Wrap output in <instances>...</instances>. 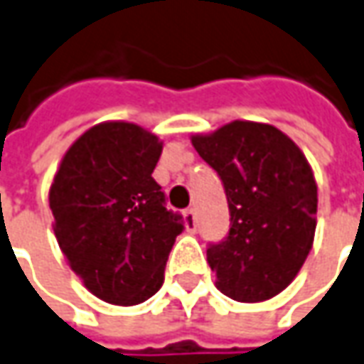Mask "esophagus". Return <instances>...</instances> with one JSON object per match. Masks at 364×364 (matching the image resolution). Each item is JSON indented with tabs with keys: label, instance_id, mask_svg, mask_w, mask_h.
I'll return each mask as SVG.
<instances>
[{
	"label": "esophagus",
	"instance_id": "obj_1",
	"mask_svg": "<svg viewBox=\"0 0 364 364\" xmlns=\"http://www.w3.org/2000/svg\"><path fill=\"white\" fill-rule=\"evenodd\" d=\"M183 217H185V227H187V231H189V233H195V229H197L195 211H193V209H185V211H183Z\"/></svg>",
	"mask_w": 364,
	"mask_h": 364
}]
</instances>
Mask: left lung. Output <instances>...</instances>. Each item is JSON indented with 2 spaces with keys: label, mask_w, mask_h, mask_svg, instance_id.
Returning <instances> with one entry per match:
<instances>
[{
  "label": "left lung",
  "mask_w": 364,
  "mask_h": 364,
  "mask_svg": "<svg viewBox=\"0 0 364 364\" xmlns=\"http://www.w3.org/2000/svg\"><path fill=\"white\" fill-rule=\"evenodd\" d=\"M191 143L221 177L231 213L227 239L207 249L215 285L241 303L279 295L301 271L317 227V183L303 151L255 121H231Z\"/></svg>",
  "instance_id": "obj_1"
}]
</instances>
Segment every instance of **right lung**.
Returning a JSON list of instances; mask_svg holds the SVG:
<instances>
[{
    "mask_svg": "<svg viewBox=\"0 0 364 364\" xmlns=\"http://www.w3.org/2000/svg\"><path fill=\"white\" fill-rule=\"evenodd\" d=\"M163 143L135 123L103 121L79 137L49 187L53 233L89 293L139 305L163 285L181 215L151 177Z\"/></svg>",
    "mask_w": 364,
    "mask_h": 364,
    "instance_id": "right-lung-1",
    "label": "right lung"
}]
</instances>
